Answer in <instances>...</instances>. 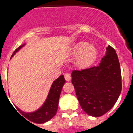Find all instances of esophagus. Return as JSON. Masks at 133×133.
<instances>
[{
    "mask_svg": "<svg viewBox=\"0 0 133 133\" xmlns=\"http://www.w3.org/2000/svg\"><path fill=\"white\" fill-rule=\"evenodd\" d=\"M64 78H65V80L66 81H69L70 80V78H71V77H70V75L69 73H66L65 75H64Z\"/></svg>",
    "mask_w": 133,
    "mask_h": 133,
    "instance_id": "esophagus-1",
    "label": "esophagus"
}]
</instances>
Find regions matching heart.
I'll return each mask as SVG.
<instances>
[{
    "mask_svg": "<svg viewBox=\"0 0 133 133\" xmlns=\"http://www.w3.org/2000/svg\"><path fill=\"white\" fill-rule=\"evenodd\" d=\"M71 55L77 56L75 64L81 69H87L92 65L98 55V50L95 46L87 42H79L73 46Z\"/></svg>",
    "mask_w": 133,
    "mask_h": 133,
    "instance_id": "1",
    "label": "heart"
}]
</instances>
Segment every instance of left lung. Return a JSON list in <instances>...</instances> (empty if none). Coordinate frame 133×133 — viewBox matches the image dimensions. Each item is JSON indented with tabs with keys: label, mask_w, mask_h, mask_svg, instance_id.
Returning <instances> with one entry per match:
<instances>
[{
	"label": "left lung",
	"mask_w": 133,
	"mask_h": 133,
	"mask_svg": "<svg viewBox=\"0 0 133 133\" xmlns=\"http://www.w3.org/2000/svg\"><path fill=\"white\" fill-rule=\"evenodd\" d=\"M72 84L86 113L101 117L112 109L122 90L121 70L115 49L109 45L99 65L74 70Z\"/></svg>",
	"instance_id": "left-lung-1"
}]
</instances>
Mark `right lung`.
Masks as SVG:
<instances>
[{"mask_svg":"<svg viewBox=\"0 0 133 133\" xmlns=\"http://www.w3.org/2000/svg\"><path fill=\"white\" fill-rule=\"evenodd\" d=\"M24 45V44H23V45L20 46L19 47L17 48L14 51L12 56H13ZM64 83H65V79H64L63 75L60 76L56 81H54L44 104H43V106L41 109H39L35 112H31V113H26V112L21 111L18 108L16 107V109L19 111L21 115H23L22 117L24 116L26 119L29 120L30 121L32 122V123L41 124V123H44L48 121L51 119L56 114V111L58 109L60 95H61V90H62Z\"/></svg>","mask_w":133,"mask_h":133,"instance_id":"1","label":"right lung"}]
</instances>
